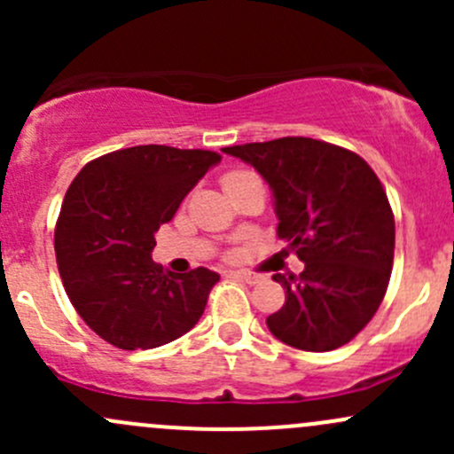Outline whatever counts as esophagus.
Returning <instances> with one entry per match:
<instances>
[{
	"mask_svg": "<svg viewBox=\"0 0 454 454\" xmlns=\"http://www.w3.org/2000/svg\"><path fill=\"white\" fill-rule=\"evenodd\" d=\"M232 277L239 278V281H244V283H248V286H254V283H259V277H254V274H250V272H241V270L232 272Z\"/></svg>",
	"mask_w": 454,
	"mask_h": 454,
	"instance_id": "34e87169",
	"label": "esophagus"
}]
</instances>
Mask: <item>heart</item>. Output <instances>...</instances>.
I'll list each match as a JSON object with an SVG mask.
<instances>
[{"label": "heart", "mask_w": 454, "mask_h": 454, "mask_svg": "<svg viewBox=\"0 0 454 454\" xmlns=\"http://www.w3.org/2000/svg\"><path fill=\"white\" fill-rule=\"evenodd\" d=\"M246 177H253V173H246V171H235V173H228L226 177H223V189L231 184H235V182L239 180H246Z\"/></svg>", "instance_id": "heart-1"}]
</instances>
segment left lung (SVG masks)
Masks as SVG:
<instances>
[{
	"mask_svg": "<svg viewBox=\"0 0 454 454\" xmlns=\"http://www.w3.org/2000/svg\"><path fill=\"white\" fill-rule=\"evenodd\" d=\"M268 182L278 239L305 263L299 278L274 274L286 303L268 329L303 351L347 345L378 312L395 248V222L373 168L354 151L314 138L222 149Z\"/></svg>",
	"mask_w": 454,
	"mask_h": 454,
	"instance_id": "1",
	"label": "left lung"
}]
</instances>
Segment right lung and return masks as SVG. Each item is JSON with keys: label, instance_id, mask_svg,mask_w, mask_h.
Returning a JSON list of instances; mask_svg holds the SVG:
<instances>
[{"label": "right lung", "instance_id": "obj_1", "mask_svg": "<svg viewBox=\"0 0 454 454\" xmlns=\"http://www.w3.org/2000/svg\"><path fill=\"white\" fill-rule=\"evenodd\" d=\"M215 151L142 145L85 164L54 231L63 287L91 332L118 349H153L198 325L219 274L153 263L155 232L219 164Z\"/></svg>", "mask_w": 454, "mask_h": 454}]
</instances>
